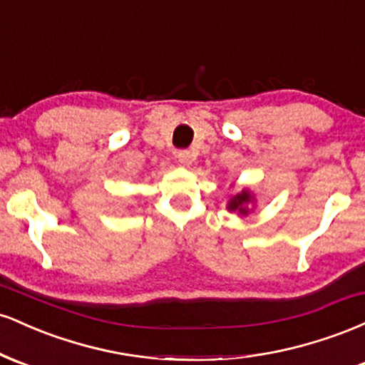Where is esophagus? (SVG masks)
Instances as JSON below:
<instances>
[{
	"mask_svg": "<svg viewBox=\"0 0 365 365\" xmlns=\"http://www.w3.org/2000/svg\"><path fill=\"white\" fill-rule=\"evenodd\" d=\"M177 159H178L180 165L188 166V165H190V163H192V153H190V150H187V149L178 150V153H177Z\"/></svg>",
	"mask_w": 365,
	"mask_h": 365,
	"instance_id": "esophagus-1",
	"label": "esophagus"
}]
</instances>
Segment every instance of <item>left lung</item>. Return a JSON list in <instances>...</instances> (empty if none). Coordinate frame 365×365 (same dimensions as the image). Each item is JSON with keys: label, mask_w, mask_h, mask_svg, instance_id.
I'll return each mask as SVG.
<instances>
[{"label": "left lung", "mask_w": 365, "mask_h": 365, "mask_svg": "<svg viewBox=\"0 0 365 365\" xmlns=\"http://www.w3.org/2000/svg\"><path fill=\"white\" fill-rule=\"evenodd\" d=\"M249 200H250L249 192L244 190V192H242V194L235 195L232 200H230L228 209H230V211H238V212H242V215H245L247 209L244 206H245L247 202H249Z\"/></svg>", "instance_id": "obj_1"}]
</instances>
